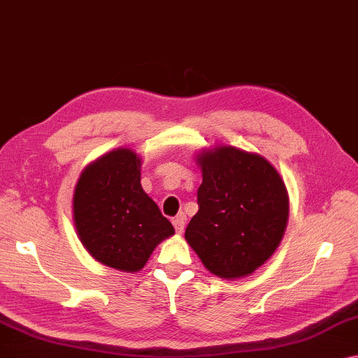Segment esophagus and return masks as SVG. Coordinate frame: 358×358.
<instances>
[{
	"instance_id": "esophagus-1",
	"label": "esophagus",
	"mask_w": 358,
	"mask_h": 358,
	"mask_svg": "<svg viewBox=\"0 0 358 358\" xmlns=\"http://www.w3.org/2000/svg\"><path fill=\"white\" fill-rule=\"evenodd\" d=\"M173 225H174L176 232H178V234H182V232H184V227H185V216H184L182 213L178 214V216H176V217L173 219Z\"/></svg>"
}]
</instances>
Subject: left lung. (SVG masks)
Listing matches in <instances>:
<instances>
[{
	"mask_svg": "<svg viewBox=\"0 0 358 358\" xmlns=\"http://www.w3.org/2000/svg\"><path fill=\"white\" fill-rule=\"evenodd\" d=\"M203 182L185 240L221 278L246 277L277 250L288 222L285 182L266 158L222 145L196 155Z\"/></svg>",
	"mask_w": 358,
	"mask_h": 358,
	"instance_id": "8db88e82",
	"label": "left lung"
}]
</instances>
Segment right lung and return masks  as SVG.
Here are the masks:
<instances>
[{
	"label": "right lung",
	"mask_w": 358,
	"mask_h": 358,
	"mask_svg": "<svg viewBox=\"0 0 358 358\" xmlns=\"http://www.w3.org/2000/svg\"><path fill=\"white\" fill-rule=\"evenodd\" d=\"M73 221L96 261L139 272L157 245L174 235L173 224L141 185V158L117 148L87 164L73 194Z\"/></svg>",
	"instance_id": "right-lung-1"
}]
</instances>
